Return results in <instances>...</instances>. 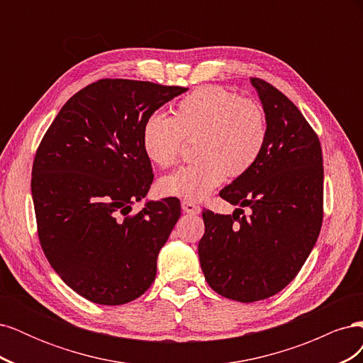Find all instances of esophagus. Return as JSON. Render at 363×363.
<instances>
[{"instance_id": "esophagus-1", "label": "esophagus", "mask_w": 363, "mask_h": 363, "mask_svg": "<svg viewBox=\"0 0 363 363\" xmlns=\"http://www.w3.org/2000/svg\"><path fill=\"white\" fill-rule=\"evenodd\" d=\"M182 208L184 213H191V215H199L201 212L200 206H196L192 201H186V200L182 201Z\"/></svg>"}]
</instances>
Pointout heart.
Instances as JSON below:
<instances>
[{
    "label": "heart",
    "mask_w": 363,
    "mask_h": 363,
    "mask_svg": "<svg viewBox=\"0 0 363 363\" xmlns=\"http://www.w3.org/2000/svg\"><path fill=\"white\" fill-rule=\"evenodd\" d=\"M195 139V162L164 175L160 192L200 201L225 175L247 172L262 155L268 138L263 107L221 86L195 89L174 107V115H151L142 127V150L148 160L168 168L179 159L183 139Z\"/></svg>",
    "instance_id": "heart-1"
}]
</instances>
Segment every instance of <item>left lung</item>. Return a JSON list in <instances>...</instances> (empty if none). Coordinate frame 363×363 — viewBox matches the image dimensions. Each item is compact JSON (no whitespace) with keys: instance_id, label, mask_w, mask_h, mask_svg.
Masks as SVG:
<instances>
[{"instance_id":"left-lung-1","label":"left lung","mask_w":363,"mask_h":363,"mask_svg":"<svg viewBox=\"0 0 363 363\" xmlns=\"http://www.w3.org/2000/svg\"><path fill=\"white\" fill-rule=\"evenodd\" d=\"M250 82L267 115V144L257 162L219 192L240 208L233 215L204 211L199 242L208 286L240 303L269 298L288 286L323 224L320 139L286 95L260 79Z\"/></svg>"}]
</instances>
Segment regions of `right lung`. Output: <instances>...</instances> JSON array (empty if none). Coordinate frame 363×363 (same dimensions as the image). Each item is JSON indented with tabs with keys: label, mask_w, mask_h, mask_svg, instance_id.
Wrapping results in <instances>:
<instances>
[{
	"label": "right lung",
	"mask_w": 363,
	"mask_h": 363,
	"mask_svg": "<svg viewBox=\"0 0 363 363\" xmlns=\"http://www.w3.org/2000/svg\"><path fill=\"white\" fill-rule=\"evenodd\" d=\"M188 87L104 79L77 92L47 130L31 171L43 252L59 277L96 304L136 300L156 279L157 256L180 218L174 196L145 199L151 162L142 127Z\"/></svg>",
	"instance_id": "obj_1"
}]
</instances>
